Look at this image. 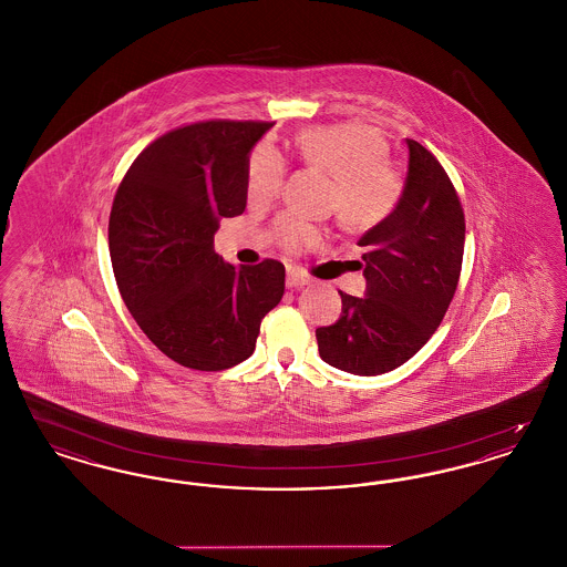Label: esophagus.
Returning <instances> with one entry per match:
<instances>
[{
  "label": "esophagus",
  "instance_id": "esophagus-1",
  "mask_svg": "<svg viewBox=\"0 0 567 567\" xmlns=\"http://www.w3.org/2000/svg\"><path fill=\"white\" fill-rule=\"evenodd\" d=\"M308 282H310V278L306 274H301L299 270L287 271V287L289 289H299V287L308 285Z\"/></svg>",
  "mask_w": 567,
  "mask_h": 567
}]
</instances>
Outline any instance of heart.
I'll return each instance as SVG.
<instances>
[{
    "label": "heart",
    "mask_w": 567,
    "mask_h": 567,
    "mask_svg": "<svg viewBox=\"0 0 567 567\" xmlns=\"http://www.w3.org/2000/svg\"><path fill=\"white\" fill-rule=\"evenodd\" d=\"M301 159L331 174L327 208L336 210L347 227H372L400 204L404 178L386 159V142L363 123H331L301 132L297 137ZM287 162L270 146L259 144L246 165V197L252 204H270L285 187ZM274 236L282 248L297 252L323 240L321 225L306 216H278Z\"/></svg>",
    "instance_id": "obj_1"
}]
</instances>
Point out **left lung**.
Returning a JSON list of instances; mask_svg holds the SVG:
<instances>
[{
	"mask_svg": "<svg viewBox=\"0 0 567 567\" xmlns=\"http://www.w3.org/2000/svg\"><path fill=\"white\" fill-rule=\"evenodd\" d=\"M405 144L400 204L359 240L368 296L340 291V319L317 329L324 363L357 377L391 372L421 351L457 291L465 244L457 190L432 151Z\"/></svg>",
	"mask_w": 567,
	"mask_h": 567,
	"instance_id": "obj_1",
	"label": "left lung"
}]
</instances>
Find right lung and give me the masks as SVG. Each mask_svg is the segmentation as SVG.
<instances>
[{
    "label": "right lung",
    "instance_id": "obj_1",
    "mask_svg": "<svg viewBox=\"0 0 567 567\" xmlns=\"http://www.w3.org/2000/svg\"><path fill=\"white\" fill-rule=\"evenodd\" d=\"M266 121L210 118L151 142L110 210L112 270L135 323L172 361L220 372L248 359L282 299L285 266L234 268L215 252L220 218L246 208V165Z\"/></svg>",
    "mask_w": 567,
    "mask_h": 567
}]
</instances>
